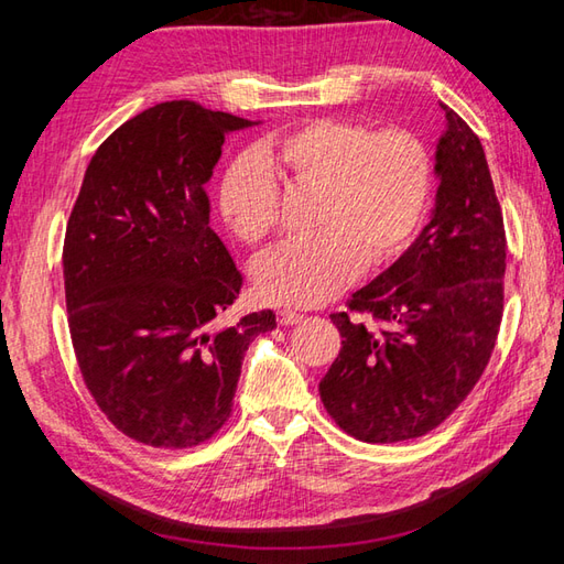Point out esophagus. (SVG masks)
<instances>
[{
	"label": "esophagus",
	"mask_w": 564,
	"mask_h": 564,
	"mask_svg": "<svg viewBox=\"0 0 564 564\" xmlns=\"http://www.w3.org/2000/svg\"><path fill=\"white\" fill-rule=\"evenodd\" d=\"M275 319H279L281 327H289V325H297V322L303 319V315L295 313V310H279V315H275Z\"/></svg>",
	"instance_id": "obj_1"
}]
</instances>
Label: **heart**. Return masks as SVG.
Segmentation results:
<instances>
[{"instance_id": "heart-1", "label": "heart", "mask_w": 564, "mask_h": 564, "mask_svg": "<svg viewBox=\"0 0 564 564\" xmlns=\"http://www.w3.org/2000/svg\"><path fill=\"white\" fill-rule=\"evenodd\" d=\"M315 194L313 237L257 263L261 301L313 307L339 295L368 267H386L412 242L434 188V158L406 128L370 133L361 123L315 118L263 140L254 158L227 166L218 208L225 225L257 247L279 230L281 188Z\"/></svg>"}]
</instances>
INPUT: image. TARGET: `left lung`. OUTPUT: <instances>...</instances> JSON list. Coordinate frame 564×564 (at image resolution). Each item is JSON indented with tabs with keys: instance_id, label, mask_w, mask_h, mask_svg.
<instances>
[{
	"instance_id": "obj_1",
	"label": "left lung",
	"mask_w": 564,
	"mask_h": 564,
	"mask_svg": "<svg viewBox=\"0 0 564 564\" xmlns=\"http://www.w3.org/2000/svg\"><path fill=\"white\" fill-rule=\"evenodd\" d=\"M441 109L434 215L351 295L349 313L329 315L344 341L319 398L339 429L366 443L424 436L453 414L485 373L505 313L507 235L482 142Z\"/></svg>"
}]
</instances>
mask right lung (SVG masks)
Wrapping results in <instances>:
<instances>
[{
	"instance_id": "1",
	"label": "right lung",
	"mask_w": 564,
	"mask_h": 564,
	"mask_svg": "<svg viewBox=\"0 0 564 564\" xmlns=\"http://www.w3.org/2000/svg\"><path fill=\"white\" fill-rule=\"evenodd\" d=\"M196 101L130 118L94 154L69 213L63 273L84 386L128 438L208 441L232 412L239 370L271 310L220 327L242 273L210 227L206 184L225 135L249 128Z\"/></svg>"
}]
</instances>
